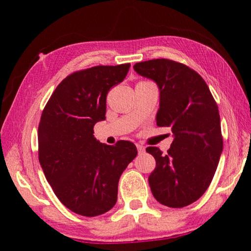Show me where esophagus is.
I'll use <instances>...</instances> for the list:
<instances>
[{
	"label": "esophagus",
	"instance_id": "obj_1",
	"mask_svg": "<svg viewBox=\"0 0 251 251\" xmlns=\"http://www.w3.org/2000/svg\"><path fill=\"white\" fill-rule=\"evenodd\" d=\"M136 147H137V151H138V154L139 155L143 154V152H145V147H144L143 145H139V144H137V145H136Z\"/></svg>",
	"mask_w": 251,
	"mask_h": 251
}]
</instances>
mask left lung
<instances>
[{
  "mask_svg": "<svg viewBox=\"0 0 251 251\" xmlns=\"http://www.w3.org/2000/svg\"><path fill=\"white\" fill-rule=\"evenodd\" d=\"M134 70L157 84L156 124L171 127L174 136L166 155L146 148L156 160L148 177L151 190L165 206H188L209 187L223 152L218 106L201 76L181 63L151 59L136 63Z\"/></svg>",
  "mask_w": 251,
  "mask_h": 251,
  "instance_id": "8db88e82",
  "label": "left lung"
}]
</instances>
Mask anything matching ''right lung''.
I'll list each match as a JSON object with an SVG mask.
<instances>
[{
    "label": "right lung",
    "instance_id": "1",
    "mask_svg": "<svg viewBox=\"0 0 251 251\" xmlns=\"http://www.w3.org/2000/svg\"><path fill=\"white\" fill-rule=\"evenodd\" d=\"M130 64L94 66L67 76L42 113L39 159L46 180L65 207L85 217L112 209L118 180L137 155L128 141L115 146L94 137V125L105 120L106 96L122 83Z\"/></svg>",
    "mask_w": 251,
    "mask_h": 251
}]
</instances>
